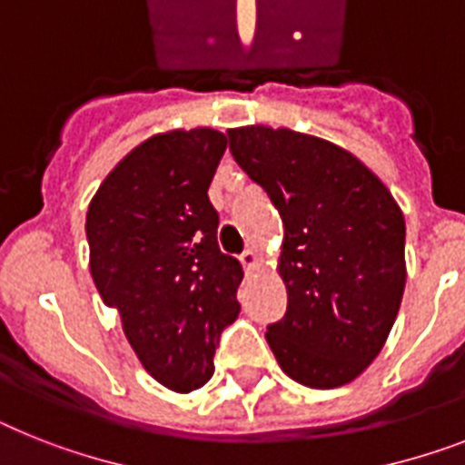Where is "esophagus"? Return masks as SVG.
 Listing matches in <instances>:
<instances>
[{"label": "esophagus", "mask_w": 465, "mask_h": 465, "mask_svg": "<svg viewBox=\"0 0 465 465\" xmlns=\"http://www.w3.org/2000/svg\"><path fill=\"white\" fill-rule=\"evenodd\" d=\"M240 261L242 268H244L247 273H254L256 268H259V256H256V252H252V249H247V252L240 256Z\"/></svg>", "instance_id": "esophagus-1"}]
</instances>
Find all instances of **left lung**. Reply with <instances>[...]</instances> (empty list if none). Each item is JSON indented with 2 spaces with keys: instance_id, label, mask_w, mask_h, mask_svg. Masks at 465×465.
Listing matches in <instances>:
<instances>
[{
  "instance_id": "left-lung-1",
  "label": "left lung",
  "mask_w": 465,
  "mask_h": 465,
  "mask_svg": "<svg viewBox=\"0 0 465 465\" xmlns=\"http://www.w3.org/2000/svg\"><path fill=\"white\" fill-rule=\"evenodd\" d=\"M230 152L285 225L282 321L266 340L299 385L332 390L371 366L404 297V213L363 161L290 128L228 130Z\"/></svg>"
}]
</instances>
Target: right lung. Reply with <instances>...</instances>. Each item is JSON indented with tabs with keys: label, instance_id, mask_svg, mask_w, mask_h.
I'll list each match as a JSON object with an SVG mask.
<instances>
[{
	"label": "right lung",
	"instance_id": "add662e5",
	"mask_svg": "<svg viewBox=\"0 0 465 465\" xmlns=\"http://www.w3.org/2000/svg\"><path fill=\"white\" fill-rule=\"evenodd\" d=\"M228 140L168 130L137 144L87 209L90 273L144 371L173 392L213 375L218 337L240 313V261L221 254L209 185Z\"/></svg>",
	"mask_w": 465,
	"mask_h": 465
}]
</instances>
